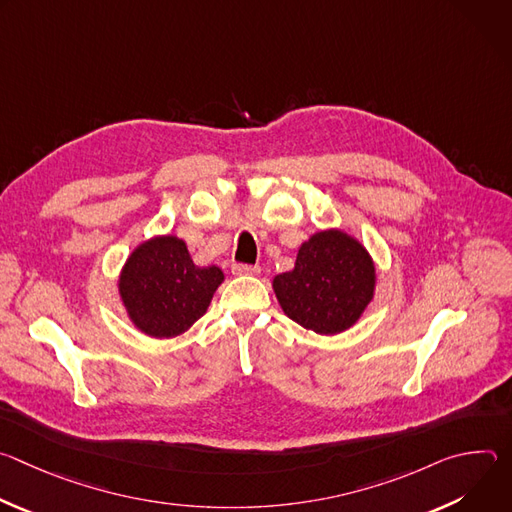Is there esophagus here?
<instances>
[{
  "label": "esophagus",
  "instance_id": "obj_1",
  "mask_svg": "<svg viewBox=\"0 0 512 512\" xmlns=\"http://www.w3.org/2000/svg\"><path fill=\"white\" fill-rule=\"evenodd\" d=\"M233 273L235 275H259L261 267L259 265H247V263H235Z\"/></svg>",
  "mask_w": 512,
  "mask_h": 512
}]
</instances>
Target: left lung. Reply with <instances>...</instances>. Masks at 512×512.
Segmentation results:
<instances>
[{
  "mask_svg": "<svg viewBox=\"0 0 512 512\" xmlns=\"http://www.w3.org/2000/svg\"><path fill=\"white\" fill-rule=\"evenodd\" d=\"M375 285L373 257L340 229L312 235L298 249L294 269L273 277L285 316L324 336L354 326L373 302Z\"/></svg>",
  "mask_w": 512,
  "mask_h": 512,
  "instance_id": "1",
  "label": "left lung"
}]
</instances>
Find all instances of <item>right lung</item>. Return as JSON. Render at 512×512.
<instances>
[{
  "instance_id": "1",
  "label": "right lung",
  "mask_w": 512,
  "mask_h": 512,
  "mask_svg": "<svg viewBox=\"0 0 512 512\" xmlns=\"http://www.w3.org/2000/svg\"><path fill=\"white\" fill-rule=\"evenodd\" d=\"M223 281V269L198 267L182 239L162 235L133 249L117 285L127 316L139 332L174 338L206 314Z\"/></svg>"
}]
</instances>
